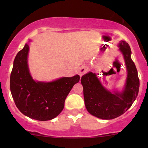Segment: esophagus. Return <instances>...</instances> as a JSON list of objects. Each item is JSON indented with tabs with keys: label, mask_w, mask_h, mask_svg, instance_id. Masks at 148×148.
<instances>
[{
	"label": "esophagus",
	"mask_w": 148,
	"mask_h": 148,
	"mask_svg": "<svg viewBox=\"0 0 148 148\" xmlns=\"http://www.w3.org/2000/svg\"><path fill=\"white\" fill-rule=\"evenodd\" d=\"M87 71H88V68L86 67V66H82V68L80 69L79 70V74L80 77H82L83 75H84L85 73H86Z\"/></svg>",
	"instance_id": "34e87169"
}]
</instances>
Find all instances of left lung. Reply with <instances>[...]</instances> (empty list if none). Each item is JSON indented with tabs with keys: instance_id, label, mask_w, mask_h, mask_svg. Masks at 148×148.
I'll return each instance as SVG.
<instances>
[{
	"instance_id": "1",
	"label": "left lung",
	"mask_w": 148,
	"mask_h": 148,
	"mask_svg": "<svg viewBox=\"0 0 148 148\" xmlns=\"http://www.w3.org/2000/svg\"><path fill=\"white\" fill-rule=\"evenodd\" d=\"M124 56L127 79L123 93H112L100 84L95 73H88L82 77L85 105L91 114L102 119H113L124 114L131 106L139 92V79L134 62L131 58V48L125 41L119 44Z\"/></svg>"
}]
</instances>
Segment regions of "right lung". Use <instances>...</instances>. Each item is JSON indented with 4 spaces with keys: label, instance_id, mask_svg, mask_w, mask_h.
Segmentation results:
<instances>
[{
    "label": "right lung",
    "instance_id": "right-lung-1",
    "mask_svg": "<svg viewBox=\"0 0 148 148\" xmlns=\"http://www.w3.org/2000/svg\"><path fill=\"white\" fill-rule=\"evenodd\" d=\"M29 46L18 52L10 77V89L20 112L38 121H49L63 110L64 101L73 87L79 82L78 75L62 77L52 82H36L27 66Z\"/></svg>",
    "mask_w": 148,
    "mask_h": 148
}]
</instances>
